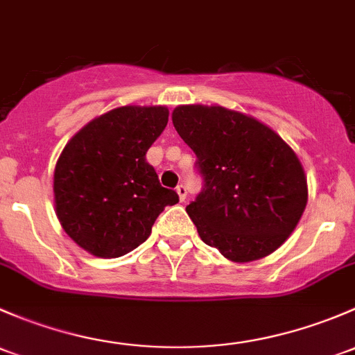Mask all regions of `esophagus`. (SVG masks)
Masks as SVG:
<instances>
[{
	"instance_id": "esophagus-1",
	"label": "esophagus",
	"mask_w": 355,
	"mask_h": 355,
	"mask_svg": "<svg viewBox=\"0 0 355 355\" xmlns=\"http://www.w3.org/2000/svg\"><path fill=\"white\" fill-rule=\"evenodd\" d=\"M176 191H178V195H179V200H181V202H184L186 195H188V189H186V186L184 184H179L178 188H176Z\"/></svg>"
}]
</instances>
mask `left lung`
I'll use <instances>...</instances> for the list:
<instances>
[{
	"label": "left lung",
	"instance_id": "obj_1",
	"mask_svg": "<svg viewBox=\"0 0 355 355\" xmlns=\"http://www.w3.org/2000/svg\"><path fill=\"white\" fill-rule=\"evenodd\" d=\"M173 124L203 179L186 207L203 243L239 263L282 246L308 202L292 148L265 124L218 105H179Z\"/></svg>",
	"mask_w": 355,
	"mask_h": 355
}]
</instances>
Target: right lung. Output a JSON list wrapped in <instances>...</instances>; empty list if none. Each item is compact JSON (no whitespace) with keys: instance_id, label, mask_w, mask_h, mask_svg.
Returning a JSON list of instances; mask_svg holds the SVG:
<instances>
[{"instance_id":"obj_1","label":"right lung","mask_w":355,"mask_h":355,"mask_svg":"<svg viewBox=\"0 0 355 355\" xmlns=\"http://www.w3.org/2000/svg\"><path fill=\"white\" fill-rule=\"evenodd\" d=\"M167 121L162 105L112 109L82 128L61 152L54 169L58 218L94 257L133 251L150 236L164 208L179 202L174 189L160 186L145 157Z\"/></svg>"}]
</instances>
